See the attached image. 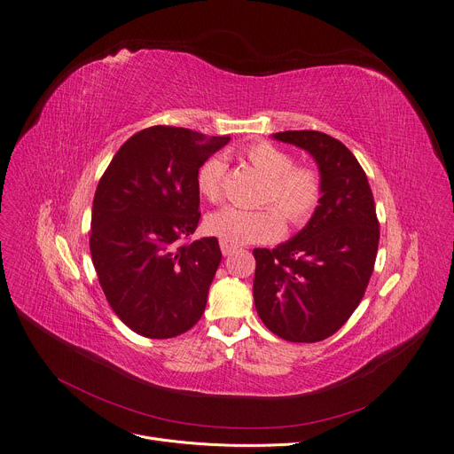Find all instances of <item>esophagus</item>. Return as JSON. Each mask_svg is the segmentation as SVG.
I'll use <instances>...</instances> for the list:
<instances>
[{
    "instance_id": "obj_1",
    "label": "esophagus",
    "mask_w": 454,
    "mask_h": 454,
    "mask_svg": "<svg viewBox=\"0 0 454 454\" xmlns=\"http://www.w3.org/2000/svg\"><path fill=\"white\" fill-rule=\"evenodd\" d=\"M221 250L224 255H230L231 252H235V245H231L228 241H221Z\"/></svg>"
}]
</instances>
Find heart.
Wrapping results in <instances>:
<instances>
[{
  "mask_svg": "<svg viewBox=\"0 0 454 454\" xmlns=\"http://www.w3.org/2000/svg\"><path fill=\"white\" fill-rule=\"evenodd\" d=\"M245 157L265 178L258 209L223 207L206 216V230L231 245L265 243L278 239L284 231V219L289 226L306 224L317 209L323 194V182L317 168L293 165L289 152L269 141L254 143ZM226 165L221 157H211L196 172V189L207 202H221L224 191Z\"/></svg>",
  "mask_w": 454,
  "mask_h": 454,
  "instance_id": "b5f03b06",
  "label": "heart"
}]
</instances>
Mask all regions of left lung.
<instances>
[{
  "label": "left lung",
  "mask_w": 454,
  "mask_h": 454,
  "mask_svg": "<svg viewBox=\"0 0 454 454\" xmlns=\"http://www.w3.org/2000/svg\"><path fill=\"white\" fill-rule=\"evenodd\" d=\"M274 139L311 153L323 196L293 239L254 248V304L278 338L315 343L336 333L364 299L380 224L367 176L341 141L313 129L280 131Z\"/></svg>",
  "instance_id": "1"
}]
</instances>
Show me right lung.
I'll list each match as a JSON object with an SVG mask.
<instances>
[{
    "label": "right lung",
    "mask_w": 454,
    "mask_h": 454,
    "mask_svg": "<svg viewBox=\"0 0 454 454\" xmlns=\"http://www.w3.org/2000/svg\"><path fill=\"white\" fill-rule=\"evenodd\" d=\"M230 137L152 126L121 146L96 187L90 255L113 311L150 340L176 338L206 309L221 263L200 221L196 172Z\"/></svg>",
    "instance_id": "obj_1"
}]
</instances>
